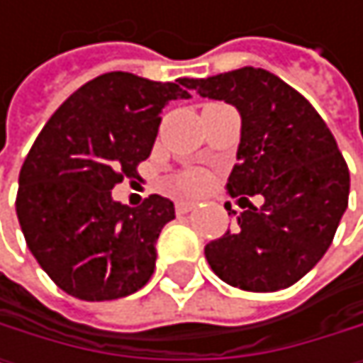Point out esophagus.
I'll return each mask as SVG.
<instances>
[{"label":"esophagus","mask_w":363,"mask_h":363,"mask_svg":"<svg viewBox=\"0 0 363 363\" xmlns=\"http://www.w3.org/2000/svg\"><path fill=\"white\" fill-rule=\"evenodd\" d=\"M194 201H177L175 203V210L179 212V214H186V212H190V210H194Z\"/></svg>","instance_id":"esophagus-1"}]
</instances>
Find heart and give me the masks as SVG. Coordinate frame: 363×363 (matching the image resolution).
<instances>
[{"instance_id":"1","label":"heart","mask_w":363,"mask_h":363,"mask_svg":"<svg viewBox=\"0 0 363 363\" xmlns=\"http://www.w3.org/2000/svg\"><path fill=\"white\" fill-rule=\"evenodd\" d=\"M210 186V173L203 169H186L175 175V188L184 194H199Z\"/></svg>"}]
</instances>
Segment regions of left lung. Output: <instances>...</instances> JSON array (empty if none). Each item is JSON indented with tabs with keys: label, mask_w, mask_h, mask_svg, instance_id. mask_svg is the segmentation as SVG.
<instances>
[{
	"label": "left lung",
	"mask_w": 363,
	"mask_h": 363,
	"mask_svg": "<svg viewBox=\"0 0 363 363\" xmlns=\"http://www.w3.org/2000/svg\"><path fill=\"white\" fill-rule=\"evenodd\" d=\"M184 84L238 108L242 136L227 188L240 201L264 196L206 245L208 264L225 284L247 292L290 288L327 253L349 206V167L331 130L298 90L264 69Z\"/></svg>",
	"instance_id": "obj_1"
}]
</instances>
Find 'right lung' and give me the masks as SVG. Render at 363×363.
Instances as JSON below:
<instances>
[{
    "label": "right lung",
    "mask_w": 363,
    "mask_h": 363,
    "mask_svg": "<svg viewBox=\"0 0 363 363\" xmlns=\"http://www.w3.org/2000/svg\"><path fill=\"white\" fill-rule=\"evenodd\" d=\"M184 86L104 73L77 88L36 136L19 173L16 216L28 249L67 294L112 301L151 279L155 240L175 206L149 194L128 208L110 190L138 177L162 108L190 97Z\"/></svg>",
    "instance_id": "obj_1"
}]
</instances>
